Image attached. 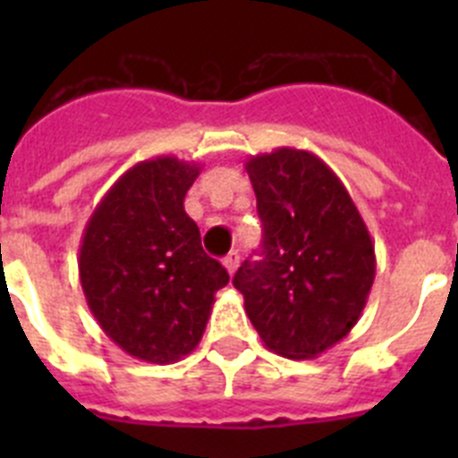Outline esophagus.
<instances>
[{"instance_id": "34e87169", "label": "esophagus", "mask_w": 458, "mask_h": 458, "mask_svg": "<svg viewBox=\"0 0 458 458\" xmlns=\"http://www.w3.org/2000/svg\"><path fill=\"white\" fill-rule=\"evenodd\" d=\"M222 264H225V268L229 270V275L236 273L238 264H241V257H238V252H229L225 259H222Z\"/></svg>"}]
</instances>
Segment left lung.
Returning a JSON list of instances; mask_svg holds the SVG:
<instances>
[{
  "label": "left lung",
  "mask_w": 458,
  "mask_h": 458,
  "mask_svg": "<svg viewBox=\"0 0 458 458\" xmlns=\"http://www.w3.org/2000/svg\"><path fill=\"white\" fill-rule=\"evenodd\" d=\"M245 169L264 222L261 259L242 261L233 286L266 349L310 360L351 333L376 277L369 229L321 157L282 147Z\"/></svg>",
  "instance_id": "left-lung-1"
}]
</instances>
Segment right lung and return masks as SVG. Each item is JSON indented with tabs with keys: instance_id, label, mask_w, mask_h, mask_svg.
<instances>
[{
	"instance_id": "1",
	"label": "right lung",
	"mask_w": 458,
	"mask_h": 458,
	"mask_svg": "<svg viewBox=\"0 0 458 458\" xmlns=\"http://www.w3.org/2000/svg\"><path fill=\"white\" fill-rule=\"evenodd\" d=\"M199 165L144 160L107 190L84 226L80 282L103 333L132 358L169 365L192 353L229 273L185 213Z\"/></svg>"
}]
</instances>
